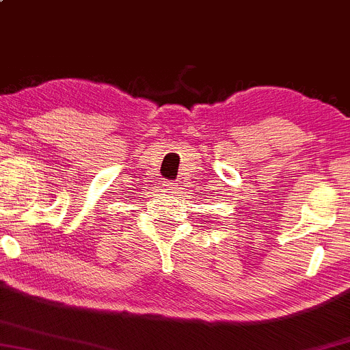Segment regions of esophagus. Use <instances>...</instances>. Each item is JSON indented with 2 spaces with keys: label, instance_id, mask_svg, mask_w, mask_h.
Listing matches in <instances>:
<instances>
[{
  "label": "esophagus",
  "instance_id": "34e87169",
  "mask_svg": "<svg viewBox=\"0 0 350 350\" xmlns=\"http://www.w3.org/2000/svg\"><path fill=\"white\" fill-rule=\"evenodd\" d=\"M163 189L174 191V190H176V183L172 182V180H167V182H163Z\"/></svg>",
  "mask_w": 350,
  "mask_h": 350
}]
</instances>
